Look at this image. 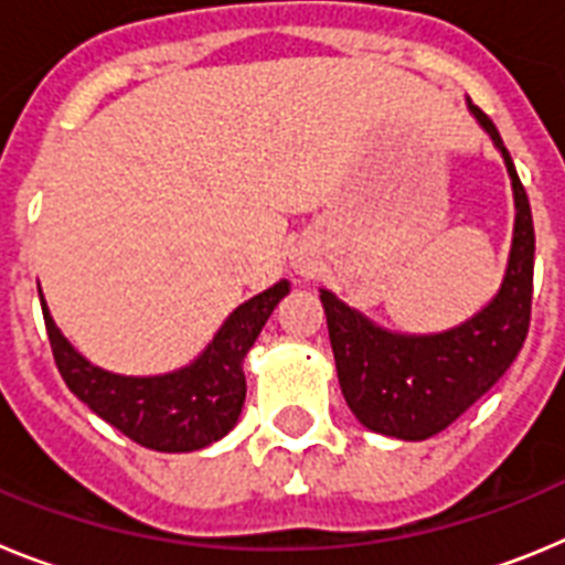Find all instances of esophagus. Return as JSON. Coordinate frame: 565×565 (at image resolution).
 <instances>
[{"label": "esophagus", "instance_id": "esophagus-1", "mask_svg": "<svg viewBox=\"0 0 565 565\" xmlns=\"http://www.w3.org/2000/svg\"><path fill=\"white\" fill-rule=\"evenodd\" d=\"M297 268H299V274H308L311 271V263H308V259H297Z\"/></svg>", "mask_w": 565, "mask_h": 565}]
</instances>
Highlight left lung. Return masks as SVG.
Returning a JSON list of instances; mask_svg holds the SVG:
<instances>
[{
  "mask_svg": "<svg viewBox=\"0 0 565 565\" xmlns=\"http://www.w3.org/2000/svg\"><path fill=\"white\" fill-rule=\"evenodd\" d=\"M467 104L501 149L515 192L512 252L492 302L458 328L416 337L384 331L337 294L319 288L344 402L367 430L402 441H424L467 413L515 362L532 317L535 226L526 189L495 124L469 98Z\"/></svg>",
  "mask_w": 565,
  "mask_h": 565,
  "instance_id": "1",
  "label": "left lung"
}]
</instances>
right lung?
Returning <instances> with one entry per match:
<instances>
[{
  "instance_id": "add662e5",
  "label": "right lung",
  "mask_w": 565,
  "mask_h": 565,
  "mask_svg": "<svg viewBox=\"0 0 565 565\" xmlns=\"http://www.w3.org/2000/svg\"><path fill=\"white\" fill-rule=\"evenodd\" d=\"M286 294L288 279H279L234 308L201 356L163 376H118L96 367L62 337L42 291L39 299L53 359L70 391L147 450L192 452L223 438L237 424L246 402L243 359Z\"/></svg>"
}]
</instances>
